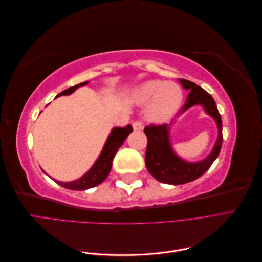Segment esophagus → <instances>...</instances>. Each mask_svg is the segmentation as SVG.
Here are the masks:
<instances>
[{"label":"esophagus","mask_w":262,"mask_h":262,"mask_svg":"<svg viewBox=\"0 0 262 262\" xmlns=\"http://www.w3.org/2000/svg\"><path fill=\"white\" fill-rule=\"evenodd\" d=\"M132 126H133V129L136 130V131L142 130V129H143V122H142L141 120H137V121H134L132 123Z\"/></svg>","instance_id":"obj_1"}]
</instances>
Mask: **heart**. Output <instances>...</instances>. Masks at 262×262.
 Here are the masks:
<instances>
[{
	"mask_svg": "<svg viewBox=\"0 0 262 262\" xmlns=\"http://www.w3.org/2000/svg\"><path fill=\"white\" fill-rule=\"evenodd\" d=\"M134 96L140 104H145L152 99L146 117L156 123L167 121L177 112L182 101V92L177 84L158 80L141 84Z\"/></svg>",
	"mask_w": 262,
	"mask_h": 262,
	"instance_id": "heart-1",
	"label": "heart"
}]
</instances>
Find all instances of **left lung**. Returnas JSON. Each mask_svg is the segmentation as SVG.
Instances as JSON below:
<instances>
[{"instance_id": "left-lung-1", "label": "left lung", "mask_w": 262, "mask_h": 262, "mask_svg": "<svg viewBox=\"0 0 262 262\" xmlns=\"http://www.w3.org/2000/svg\"><path fill=\"white\" fill-rule=\"evenodd\" d=\"M182 87L190 91L180 114L194 105L203 106L204 110L215 120L219 129V137L211 154L198 163H188L178 157L169 143L170 124H149L144 128L147 138L145 154V165L148 172L156 180L163 184L182 185L201 177L207 171L215 158L219 156L222 147V118L215 101L211 95L193 82L184 78H178Z\"/></svg>"}]
</instances>
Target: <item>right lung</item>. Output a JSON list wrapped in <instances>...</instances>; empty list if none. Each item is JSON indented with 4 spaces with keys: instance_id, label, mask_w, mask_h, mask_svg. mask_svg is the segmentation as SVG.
Listing matches in <instances>:
<instances>
[{
    "instance_id": "add662e5",
    "label": "right lung",
    "mask_w": 262,
    "mask_h": 262,
    "mask_svg": "<svg viewBox=\"0 0 262 262\" xmlns=\"http://www.w3.org/2000/svg\"><path fill=\"white\" fill-rule=\"evenodd\" d=\"M86 84H87V82H84V83L70 87V89L60 93L58 96H61V95L72 94L77 89V87L84 86ZM132 131H133V129H132L131 124L125 125V126H123V128H119V126L114 128L112 133L109 134L106 144H105L104 148H102V152L100 153L98 160L96 161V163L94 164L93 167L85 173L84 176L78 178L77 180L70 181V182H62V181H57V180L55 181H57L60 186L64 187L67 189L80 190V191L81 190H86V189H90V188L100 185L101 182L107 178L108 173L110 172V169H112L114 157H115L116 153L118 152V149L120 148V146L123 144V142L126 139V137H128Z\"/></svg>"
}]
</instances>
